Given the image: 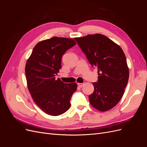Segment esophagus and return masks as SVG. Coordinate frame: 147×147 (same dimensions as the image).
Here are the masks:
<instances>
[{
  "label": "esophagus",
  "mask_w": 147,
  "mask_h": 147,
  "mask_svg": "<svg viewBox=\"0 0 147 147\" xmlns=\"http://www.w3.org/2000/svg\"><path fill=\"white\" fill-rule=\"evenodd\" d=\"M77 84H78V86H80V87H82V86H83V83H77Z\"/></svg>",
  "instance_id": "esophagus-1"
}]
</instances>
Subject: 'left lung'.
<instances>
[{
    "mask_svg": "<svg viewBox=\"0 0 147 147\" xmlns=\"http://www.w3.org/2000/svg\"><path fill=\"white\" fill-rule=\"evenodd\" d=\"M92 67L97 69L98 80L89 99L101 112L112 109L124 94L129 79L126 56L121 48L105 35L96 34L75 38Z\"/></svg>",
    "mask_w": 147,
    "mask_h": 147,
    "instance_id": "obj_1",
    "label": "left lung"
}]
</instances>
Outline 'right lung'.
<instances>
[{
  "instance_id": "obj_1",
  "label": "right lung",
  "mask_w": 147,
  "mask_h": 147,
  "mask_svg": "<svg viewBox=\"0 0 147 147\" xmlns=\"http://www.w3.org/2000/svg\"><path fill=\"white\" fill-rule=\"evenodd\" d=\"M76 45L74 39L53 37L38 42L26 63L28 87L35 103L44 112L58 116L70 107L76 83H64L56 75L61 68L62 56Z\"/></svg>"
}]
</instances>
